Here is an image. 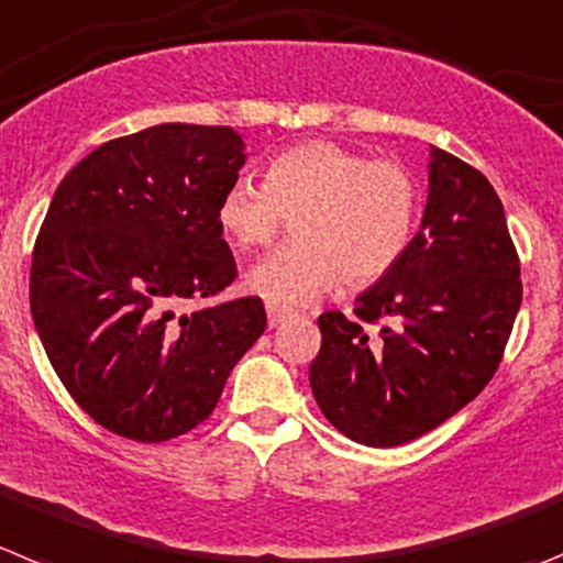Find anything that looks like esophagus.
<instances>
[{"mask_svg":"<svg viewBox=\"0 0 563 563\" xmlns=\"http://www.w3.org/2000/svg\"><path fill=\"white\" fill-rule=\"evenodd\" d=\"M292 316V309L276 307V303H267V327H278L285 318Z\"/></svg>","mask_w":563,"mask_h":563,"instance_id":"obj_1","label":"esophagus"}]
</instances>
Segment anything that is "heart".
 I'll return each mask as SVG.
<instances>
[{"instance_id":"heart-1","label":"heart","mask_w":563,"mask_h":563,"mask_svg":"<svg viewBox=\"0 0 563 563\" xmlns=\"http://www.w3.org/2000/svg\"><path fill=\"white\" fill-rule=\"evenodd\" d=\"M419 187L396 162H371L334 142H303L273 158L265 184L231 180L218 223L236 247H260L285 218L296 245L273 251L245 273L267 303H307L345 273L352 285L383 278L410 245Z\"/></svg>"}]
</instances>
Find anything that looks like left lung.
Listing matches in <instances>:
<instances>
[{"label": "left lung", "mask_w": 563, "mask_h": 563, "mask_svg": "<svg viewBox=\"0 0 563 563\" xmlns=\"http://www.w3.org/2000/svg\"><path fill=\"white\" fill-rule=\"evenodd\" d=\"M427 178L419 234L354 298L357 318H318L309 365L323 416L379 450L435 430L486 388L522 303L517 247L486 175L432 147ZM363 320L386 323L368 341Z\"/></svg>", "instance_id": "8db88e82"}]
</instances>
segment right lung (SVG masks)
Returning <instances> with one entry per match:
<instances>
[{"mask_svg": "<svg viewBox=\"0 0 563 563\" xmlns=\"http://www.w3.org/2000/svg\"><path fill=\"white\" fill-rule=\"evenodd\" d=\"M242 164L234 128L167 122L100 144L55 189L30 271L35 332L71 399L117 435L198 427L265 332L254 296L175 312L236 278L218 200Z\"/></svg>", "mask_w": 563, "mask_h": 563, "instance_id": "right-lung-1", "label": "right lung"}]
</instances>
